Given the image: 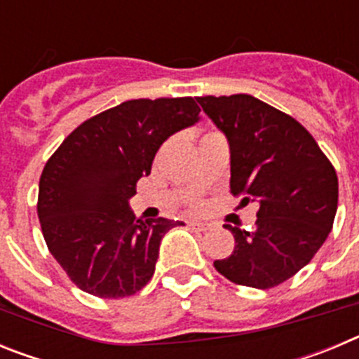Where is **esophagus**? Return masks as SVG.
Returning <instances> with one entry per match:
<instances>
[{
	"mask_svg": "<svg viewBox=\"0 0 359 359\" xmlns=\"http://www.w3.org/2000/svg\"><path fill=\"white\" fill-rule=\"evenodd\" d=\"M187 224H189V228H192V230H196V231L208 230V224L199 223V221H187Z\"/></svg>",
	"mask_w": 359,
	"mask_h": 359,
	"instance_id": "1",
	"label": "esophagus"
}]
</instances>
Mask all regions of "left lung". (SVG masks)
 <instances>
[{"mask_svg": "<svg viewBox=\"0 0 359 359\" xmlns=\"http://www.w3.org/2000/svg\"><path fill=\"white\" fill-rule=\"evenodd\" d=\"M198 102L230 144L231 194L259 203L252 231L224 224L236 248L215 269L241 286H278L327 239L338 208L334 167L302 123L252 95Z\"/></svg>", "mask_w": 359, "mask_h": 359, "instance_id": "8db88e82", "label": "left lung"}]
</instances>
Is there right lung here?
<instances>
[{
  "label": "right lung",
  "mask_w": 359,
  "mask_h": 359,
  "mask_svg": "<svg viewBox=\"0 0 359 359\" xmlns=\"http://www.w3.org/2000/svg\"><path fill=\"white\" fill-rule=\"evenodd\" d=\"M192 97L138 98L91 116L68 135L39 180L37 215L50 253L77 287L100 298L151 280L170 219L135 217L136 182L169 136L194 126Z\"/></svg>",
  "instance_id": "add662e5"
}]
</instances>
